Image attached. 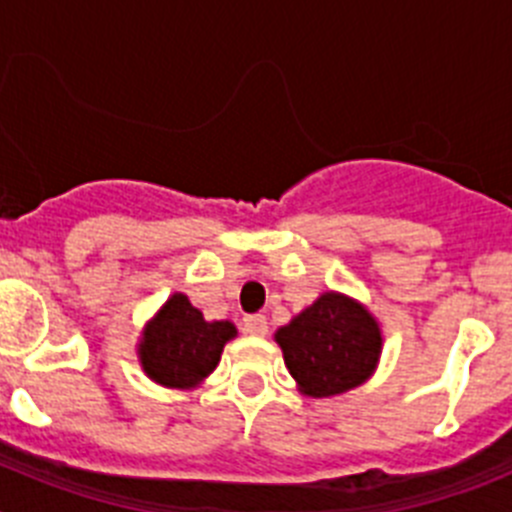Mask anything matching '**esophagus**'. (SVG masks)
<instances>
[{"mask_svg": "<svg viewBox=\"0 0 512 512\" xmlns=\"http://www.w3.org/2000/svg\"><path fill=\"white\" fill-rule=\"evenodd\" d=\"M243 330H246L248 336H266V330H269V320L266 315H246L243 318Z\"/></svg>", "mask_w": 512, "mask_h": 512, "instance_id": "obj_1", "label": "esophagus"}]
</instances>
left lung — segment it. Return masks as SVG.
<instances>
[{"label":"left lung","instance_id":"8db88e82","mask_svg":"<svg viewBox=\"0 0 512 512\" xmlns=\"http://www.w3.org/2000/svg\"><path fill=\"white\" fill-rule=\"evenodd\" d=\"M284 364L310 397L354 390L374 372L382 348L377 320L364 305L325 292L277 330Z\"/></svg>","mask_w":512,"mask_h":512}]
</instances>
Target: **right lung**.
Returning <instances> with one entry per match:
<instances>
[{
	"label": "right lung",
	"instance_id": "right-lung-1",
	"mask_svg": "<svg viewBox=\"0 0 512 512\" xmlns=\"http://www.w3.org/2000/svg\"><path fill=\"white\" fill-rule=\"evenodd\" d=\"M233 336V323H207L187 295H174L143 333L140 364L153 382L164 387H194L215 372L223 346Z\"/></svg>",
	"mask_w": 512,
	"mask_h": 512
}]
</instances>
